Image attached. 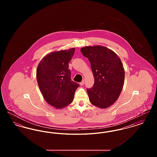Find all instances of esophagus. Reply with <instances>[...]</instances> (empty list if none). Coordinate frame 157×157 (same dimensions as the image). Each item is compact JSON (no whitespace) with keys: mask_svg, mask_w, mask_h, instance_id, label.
<instances>
[{"mask_svg":"<svg viewBox=\"0 0 157 157\" xmlns=\"http://www.w3.org/2000/svg\"><path fill=\"white\" fill-rule=\"evenodd\" d=\"M84 85V81H82V82H80V85L81 86H83Z\"/></svg>","mask_w":157,"mask_h":157,"instance_id":"1","label":"esophagus"}]
</instances>
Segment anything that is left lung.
<instances>
[{
  "instance_id": "8db88e82",
  "label": "left lung",
  "mask_w": 157,
  "mask_h": 157,
  "mask_svg": "<svg viewBox=\"0 0 157 157\" xmlns=\"http://www.w3.org/2000/svg\"><path fill=\"white\" fill-rule=\"evenodd\" d=\"M83 55L90 60L94 77V86L87 89L90 102L99 108L111 106L123 88L125 71L118 56L102 46H85Z\"/></svg>"
}]
</instances>
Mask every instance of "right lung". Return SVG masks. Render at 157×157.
I'll list each match as a JSON object with an SVG mask.
<instances>
[{"mask_svg":"<svg viewBox=\"0 0 157 157\" xmlns=\"http://www.w3.org/2000/svg\"><path fill=\"white\" fill-rule=\"evenodd\" d=\"M75 48L53 52L40 60L36 70L37 83L45 101L56 109L71 104L79 84L71 81L69 62Z\"/></svg>","mask_w":157,"mask_h":157,"instance_id":"add662e5","label":"right lung"}]
</instances>
